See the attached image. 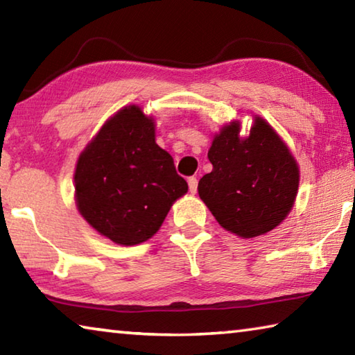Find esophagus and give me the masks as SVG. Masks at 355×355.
Returning <instances> with one entry per match:
<instances>
[{"mask_svg": "<svg viewBox=\"0 0 355 355\" xmlns=\"http://www.w3.org/2000/svg\"><path fill=\"white\" fill-rule=\"evenodd\" d=\"M197 178L196 177H189L188 178V184H189V191H191V194H196L197 192Z\"/></svg>", "mask_w": 355, "mask_h": 355, "instance_id": "34e87169", "label": "esophagus"}]
</instances>
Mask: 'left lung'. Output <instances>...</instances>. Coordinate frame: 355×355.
<instances>
[{"label":"left lung","instance_id":"8db88e82","mask_svg":"<svg viewBox=\"0 0 355 355\" xmlns=\"http://www.w3.org/2000/svg\"><path fill=\"white\" fill-rule=\"evenodd\" d=\"M241 122L224 125L213 137V171L199 182V196L227 232L239 238L266 235L290 214L299 189V166L271 125L254 116L248 136Z\"/></svg>","mask_w":355,"mask_h":355}]
</instances>
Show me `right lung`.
I'll list each match as a JSON object with an SVG mask.
<instances>
[{
  "label": "right lung",
  "mask_w": 355,
  "mask_h": 355,
  "mask_svg": "<svg viewBox=\"0 0 355 355\" xmlns=\"http://www.w3.org/2000/svg\"><path fill=\"white\" fill-rule=\"evenodd\" d=\"M155 128V119L142 107L125 106L78 156V211L95 232L120 245L152 238L173 202L188 192L172 156L156 144Z\"/></svg>",
  "instance_id": "1"
}]
</instances>
